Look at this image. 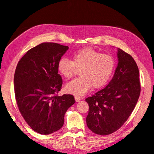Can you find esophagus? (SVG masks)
<instances>
[{
    "label": "esophagus",
    "instance_id": "1",
    "mask_svg": "<svg viewBox=\"0 0 154 154\" xmlns=\"http://www.w3.org/2000/svg\"><path fill=\"white\" fill-rule=\"evenodd\" d=\"M75 100L76 102H79L81 100V98H80V97H79L77 96H75Z\"/></svg>",
    "mask_w": 154,
    "mask_h": 154
}]
</instances>
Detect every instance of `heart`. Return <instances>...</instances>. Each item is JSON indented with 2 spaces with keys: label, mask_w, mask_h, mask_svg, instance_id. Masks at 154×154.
Masks as SVG:
<instances>
[{
  "label": "heart",
  "mask_w": 154,
  "mask_h": 154,
  "mask_svg": "<svg viewBox=\"0 0 154 154\" xmlns=\"http://www.w3.org/2000/svg\"><path fill=\"white\" fill-rule=\"evenodd\" d=\"M115 67L112 56L101 53L91 48L79 50L72 54V61L61 58L58 63L59 73L66 79L71 78L75 69L80 77L69 82L65 87L67 92L77 96L85 94L91 86L99 88L109 80Z\"/></svg>",
  "instance_id": "obj_1"
}]
</instances>
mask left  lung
<instances>
[{
  "label": "left lung",
  "instance_id": "left-lung-1",
  "mask_svg": "<svg viewBox=\"0 0 154 154\" xmlns=\"http://www.w3.org/2000/svg\"><path fill=\"white\" fill-rule=\"evenodd\" d=\"M118 64L107 85L86 98L87 125L97 134L108 135L127 120L141 92L138 67L131 56L118 48Z\"/></svg>",
  "mask_w": 154,
  "mask_h": 154
}]
</instances>
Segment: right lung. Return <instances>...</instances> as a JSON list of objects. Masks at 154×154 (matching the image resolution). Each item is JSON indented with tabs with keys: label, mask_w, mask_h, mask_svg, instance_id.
<instances>
[{
	"label": "right lung",
	"mask_w": 154,
	"mask_h": 154,
	"mask_svg": "<svg viewBox=\"0 0 154 154\" xmlns=\"http://www.w3.org/2000/svg\"><path fill=\"white\" fill-rule=\"evenodd\" d=\"M69 49L44 42L30 49L19 61L14 75L17 103L31 128L42 134L59 130L67 110L75 103L72 94L58 96L63 80L57 65Z\"/></svg>",
	"instance_id": "add662e5"
}]
</instances>
